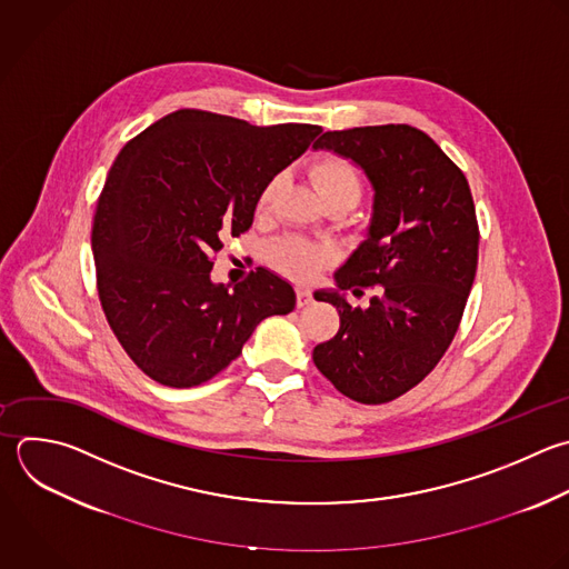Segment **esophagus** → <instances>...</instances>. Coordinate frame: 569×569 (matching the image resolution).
<instances>
[{
  "mask_svg": "<svg viewBox=\"0 0 569 569\" xmlns=\"http://www.w3.org/2000/svg\"><path fill=\"white\" fill-rule=\"evenodd\" d=\"M313 302V293L307 287L298 289V307H309Z\"/></svg>",
  "mask_w": 569,
  "mask_h": 569,
  "instance_id": "esophagus-1",
  "label": "esophagus"
}]
</instances>
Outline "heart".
I'll return each instance as SVG.
<instances>
[{
	"instance_id": "b5f03b06",
	"label": "heart",
	"mask_w": 569,
	"mask_h": 569,
	"mask_svg": "<svg viewBox=\"0 0 569 569\" xmlns=\"http://www.w3.org/2000/svg\"><path fill=\"white\" fill-rule=\"evenodd\" d=\"M311 178H313L318 193L322 196V200L327 204L336 202V200H347V202L358 204L365 193L362 171L351 160L340 158V156H327V158L318 160L311 169ZM278 187H280V178H271L264 184V189L258 198L260 213H267L271 209ZM269 256L278 271H282L291 278H298V280H309L322 267L327 251L320 244L309 242L305 238L287 236L271 244Z\"/></svg>"
}]
</instances>
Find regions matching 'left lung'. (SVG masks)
Returning <instances> with one entry per match:
<instances>
[{"instance_id":"1","label":"left lung","mask_w":569,"mask_h":569,"mask_svg":"<svg viewBox=\"0 0 569 569\" xmlns=\"http://www.w3.org/2000/svg\"><path fill=\"white\" fill-rule=\"evenodd\" d=\"M351 158L376 200L369 238L336 271L338 333L316 345L318 371L347 398L382 405L416 387L449 349L478 267V220L465 173L409 124L327 131L313 144Z\"/></svg>"}]
</instances>
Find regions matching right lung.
I'll list each match as a JSON object with an SVG mask.
<instances>
[{"mask_svg":"<svg viewBox=\"0 0 569 569\" xmlns=\"http://www.w3.org/2000/svg\"><path fill=\"white\" fill-rule=\"evenodd\" d=\"M320 131L180 109L120 151L91 244L104 316L149 378L202 385L242 353L264 318L293 311L291 284L264 267L233 289L213 284L211 269L222 240L253 224L264 184Z\"/></svg>","mask_w":569,"mask_h":569,"instance_id":"add662e5","label":"right lung"}]
</instances>
